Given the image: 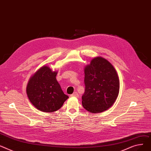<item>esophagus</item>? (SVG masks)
I'll use <instances>...</instances> for the list:
<instances>
[{"mask_svg": "<svg viewBox=\"0 0 151 151\" xmlns=\"http://www.w3.org/2000/svg\"><path fill=\"white\" fill-rule=\"evenodd\" d=\"M70 96V97H78V94L77 92H74L73 94H71Z\"/></svg>", "mask_w": 151, "mask_h": 151, "instance_id": "1", "label": "esophagus"}]
</instances>
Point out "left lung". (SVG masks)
<instances>
[{"label":"left lung","mask_w":151,"mask_h":151,"mask_svg":"<svg viewBox=\"0 0 151 151\" xmlns=\"http://www.w3.org/2000/svg\"><path fill=\"white\" fill-rule=\"evenodd\" d=\"M85 90L82 97L83 108L98 113L110 108L119 91V81L116 70L110 62L102 57L91 60L84 68Z\"/></svg>","instance_id":"obj_1"}]
</instances>
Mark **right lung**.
Returning a JSON list of instances; mask_svg holds the SVG:
<instances>
[{
    "instance_id": "right-lung-1",
    "label": "right lung",
    "mask_w": 151,
    "mask_h": 151,
    "mask_svg": "<svg viewBox=\"0 0 151 151\" xmlns=\"http://www.w3.org/2000/svg\"><path fill=\"white\" fill-rule=\"evenodd\" d=\"M57 73L44 65L30 78L26 88L27 94L30 102L38 110L54 112L68 99L57 81Z\"/></svg>"
}]
</instances>
